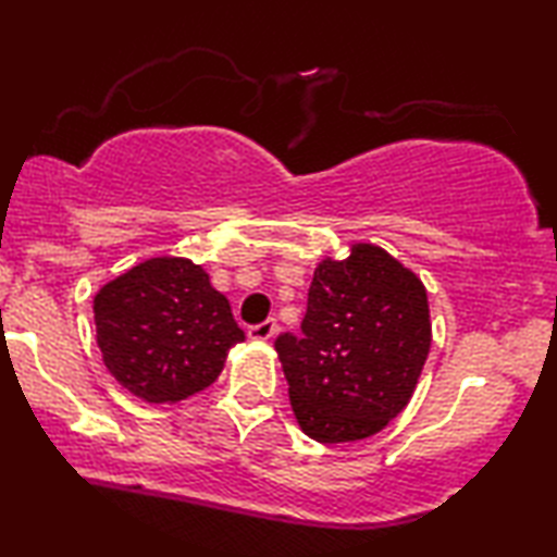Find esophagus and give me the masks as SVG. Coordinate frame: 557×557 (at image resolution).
<instances>
[{"mask_svg":"<svg viewBox=\"0 0 557 557\" xmlns=\"http://www.w3.org/2000/svg\"><path fill=\"white\" fill-rule=\"evenodd\" d=\"M277 332V322L275 320H264L260 324H252L247 334H250V339H258V342H268L272 334Z\"/></svg>","mask_w":557,"mask_h":557,"instance_id":"obj_1","label":"esophagus"}]
</instances>
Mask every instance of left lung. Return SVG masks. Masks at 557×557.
Here are the masks:
<instances>
[{"mask_svg":"<svg viewBox=\"0 0 557 557\" xmlns=\"http://www.w3.org/2000/svg\"><path fill=\"white\" fill-rule=\"evenodd\" d=\"M299 426L320 444L374 436L409 404L431 349L426 289L359 243L317 264L302 334L275 339Z\"/></svg>","mask_w":557,"mask_h":557,"instance_id":"1","label":"left lung"}]
</instances>
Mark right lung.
<instances>
[{
	"label": "right lung",
	"mask_w": 557,
	"mask_h": 557,
	"mask_svg": "<svg viewBox=\"0 0 557 557\" xmlns=\"http://www.w3.org/2000/svg\"><path fill=\"white\" fill-rule=\"evenodd\" d=\"M96 342L121 386L148 404L198 394L245 339L225 295L185 258H153L111 280L94 297Z\"/></svg>",
	"instance_id": "1"
}]
</instances>
